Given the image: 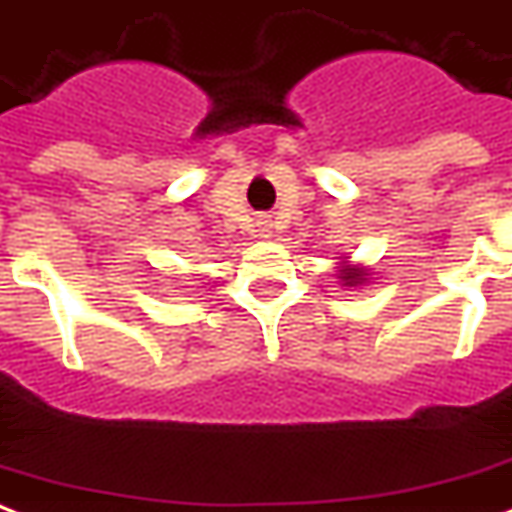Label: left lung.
Masks as SVG:
<instances>
[{"label":"left lung","mask_w":512,"mask_h":512,"mask_svg":"<svg viewBox=\"0 0 512 512\" xmlns=\"http://www.w3.org/2000/svg\"><path fill=\"white\" fill-rule=\"evenodd\" d=\"M358 276H361V271H344V279H347V282H355Z\"/></svg>","instance_id":"8db88e82"}]
</instances>
